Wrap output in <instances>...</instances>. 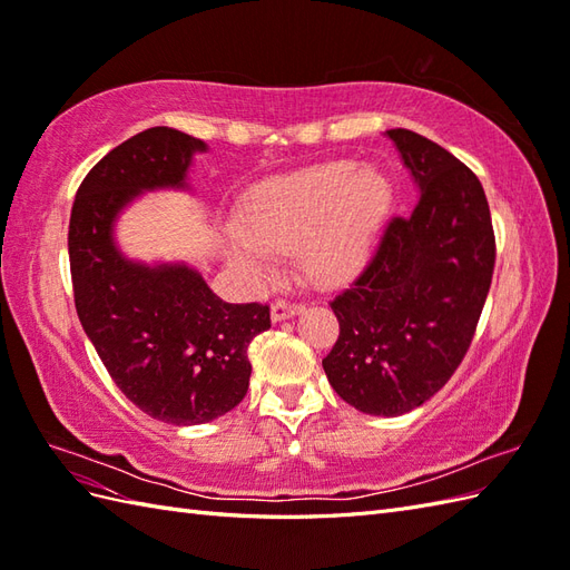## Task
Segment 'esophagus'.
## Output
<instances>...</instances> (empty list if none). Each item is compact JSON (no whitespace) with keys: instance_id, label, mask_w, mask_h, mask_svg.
Returning a JSON list of instances; mask_svg holds the SVG:
<instances>
[{"instance_id":"34e87169","label":"esophagus","mask_w":570,"mask_h":570,"mask_svg":"<svg viewBox=\"0 0 570 570\" xmlns=\"http://www.w3.org/2000/svg\"><path fill=\"white\" fill-rule=\"evenodd\" d=\"M303 306L296 301H286V298H276L272 303V321H286V317L296 315Z\"/></svg>"}]
</instances>
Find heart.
<instances>
[{
  "mask_svg": "<svg viewBox=\"0 0 570 570\" xmlns=\"http://www.w3.org/2000/svg\"><path fill=\"white\" fill-rule=\"evenodd\" d=\"M391 204L386 177L372 167L340 160L264 181L249 194L233 228V259L253 276H269L274 249L298 244L301 267L321 286L347 282L362 269Z\"/></svg>",
  "mask_w": 570,
  "mask_h": 570,
  "instance_id": "obj_1",
  "label": "heart"
}]
</instances>
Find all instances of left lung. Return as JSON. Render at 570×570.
Masks as SVG:
<instances>
[{
	"instance_id": "obj_1",
	"label": "left lung",
	"mask_w": 570,
	"mask_h": 570,
	"mask_svg": "<svg viewBox=\"0 0 570 570\" xmlns=\"http://www.w3.org/2000/svg\"><path fill=\"white\" fill-rule=\"evenodd\" d=\"M420 198L383 223L356 279L330 301L340 323L323 360L330 386L366 415H403L452 379L475 335L495 269L479 177L442 145L389 130Z\"/></svg>"
}]
</instances>
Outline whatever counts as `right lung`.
I'll list each match as a JSON object with an SVG mask.
<instances>
[{
	"mask_svg": "<svg viewBox=\"0 0 570 570\" xmlns=\"http://www.w3.org/2000/svg\"><path fill=\"white\" fill-rule=\"evenodd\" d=\"M196 150L157 126L87 171L72 204L68 249L75 308L106 372L142 413L202 425L245 399L247 347L272 327L267 303H225L187 267H140L118 255L111 223L142 189L181 187Z\"/></svg>",
	"mask_w": 570,
	"mask_h": 570,
	"instance_id": "obj_1",
	"label": "right lung"
}]
</instances>
